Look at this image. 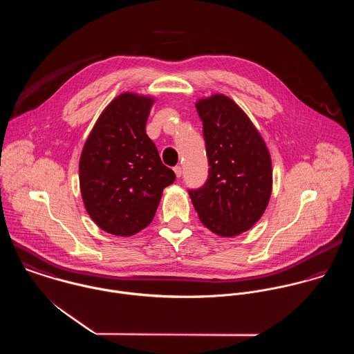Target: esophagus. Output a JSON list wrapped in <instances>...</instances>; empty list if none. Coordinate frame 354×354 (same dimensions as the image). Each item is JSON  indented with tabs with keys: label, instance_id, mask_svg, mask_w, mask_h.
<instances>
[{
	"label": "esophagus",
	"instance_id": "1",
	"mask_svg": "<svg viewBox=\"0 0 354 354\" xmlns=\"http://www.w3.org/2000/svg\"><path fill=\"white\" fill-rule=\"evenodd\" d=\"M173 170H174V173H176V176H177V177H181V174H183V169H181V166H176Z\"/></svg>",
	"mask_w": 354,
	"mask_h": 354
}]
</instances>
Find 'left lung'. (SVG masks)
<instances>
[{
	"instance_id": "8db88e82",
	"label": "left lung",
	"mask_w": 354,
	"mask_h": 354,
	"mask_svg": "<svg viewBox=\"0 0 354 354\" xmlns=\"http://www.w3.org/2000/svg\"><path fill=\"white\" fill-rule=\"evenodd\" d=\"M208 178L189 196L203 225L222 237L247 232L263 215L272 189L264 140L237 103L215 94L196 103Z\"/></svg>"
}]
</instances>
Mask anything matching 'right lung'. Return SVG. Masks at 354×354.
Segmentation results:
<instances>
[{"mask_svg": "<svg viewBox=\"0 0 354 354\" xmlns=\"http://www.w3.org/2000/svg\"><path fill=\"white\" fill-rule=\"evenodd\" d=\"M152 103L150 97L118 95L102 111L80 156L86 209L114 236H133L147 227L163 189L176 180L146 133Z\"/></svg>", "mask_w": 354, "mask_h": 354, "instance_id": "1", "label": "right lung"}]
</instances>
